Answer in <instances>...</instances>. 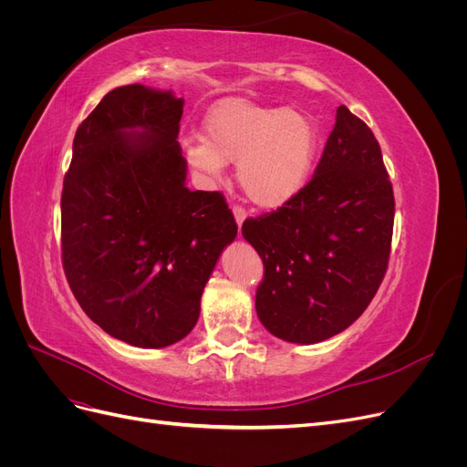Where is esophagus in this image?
<instances>
[{
  "mask_svg": "<svg viewBox=\"0 0 467 467\" xmlns=\"http://www.w3.org/2000/svg\"><path fill=\"white\" fill-rule=\"evenodd\" d=\"M232 210H234V216H235L237 225H239V228H242V223H244V222H245V218H247V212H245V208H242V206H234Z\"/></svg>",
  "mask_w": 467,
  "mask_h": 467,
  "instance_id": "obj_1",
  "label": "esophagus"
}]
</instances>
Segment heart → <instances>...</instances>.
Instances as JSON below:
<instances>
[{"label": "heart", "mask_w": 467, "mask_h": 467, "mask_svg": "<svg viewBox=\"0 0 467 467\" xmlns=\"http://www.w3.org/2000/svg\"><path fill=\"white\" fill-rule=\"evenodd\" d=\"M202 138L182 140L194 171L210 182L237 161V181L261 208L292 201L309 179L317 155V129L306 112L268 107L245 97H225L202 122Z\"/></svg>", "instance_id": "b5f03b06"}]
</instances>
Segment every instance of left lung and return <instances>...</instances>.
Returning <instances> with one entry per match:
<instances>
[{"mask_svg":"<svg viewBox=\"0 0 467 467\" xmlns=\"http://www.w3.org/2000/svg\"><path fill=\"white\" fill-rule=\"evenodd\" d=\"M393 214L378 140L341 105L307 185L242 225L265 265L255 307L266 331L314 345L355 323L388 271Z\"/></svg>","mask_w":467,"mask_h":467,"instance_id":"1","label":"left lung"}]
</instances>
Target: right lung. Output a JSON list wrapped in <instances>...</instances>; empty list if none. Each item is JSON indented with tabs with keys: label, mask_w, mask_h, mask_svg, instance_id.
Masks as SVG:
<instances>
[{
	"label": "right lung",
	"mask_w": 467,
	"mask_h": 467,
	"mask_svg": "<svg viewBox=\"0 0 467 467\" xmlns=\"http://www.w3.org/2000/svg\"><path fill=\"white\" fill-rule=\"evenodd\" d=\"M182 99L124 86L78 126L62 191V265L81 309L119 341L169 347L237 223L223 194L189 191L177 142Z\"/></svg>",
	"instance_id": "1"
}]
</instances>
